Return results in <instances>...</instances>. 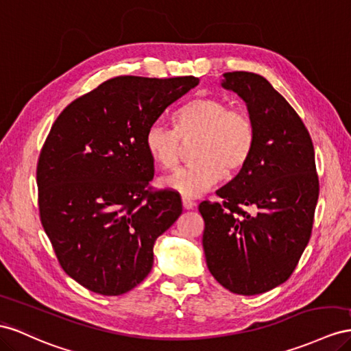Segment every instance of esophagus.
Here are the masks:
<instances>
[{
	"label": "esophagus",
	"mask_w": 351,
	"mask_h": 351,
	"mask_svg": "<svg viewBox=\"0 0 351 351\" xmlns=\"http://www.w3.org/2000/svg\"><path fill=\"white\" fill-rule=\"evenodd\" d=\"M182 204H183L184 210H192V208L195 206V202L192 201V199H189V197H183L182 199Z\"/></svg>",
	"instance_id": "obj_1"
}]
</instances>
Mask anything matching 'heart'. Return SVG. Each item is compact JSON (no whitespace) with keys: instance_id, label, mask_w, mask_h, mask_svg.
<instances>
[{"instance_id":"obj_1","label":"heart","mask_w":351,"mask_h":351,"mask_svg":"<svg viewBox=\"0 0 351 351\" xmlns=\"http://www.w3.org/2000/svg\"><path fill=\"white\" fill-rule=\"evenodd\" d=\"M176 130L155 122L145 132L150 159L162 168H173L182 150V141L195 137V160L176 169L162 184L184 197L205 193L224 174L239 173L252 155L257 128L241 109H230L226 100L201 96L191 100L174 117Z\"/></svg>"}]
</instances>
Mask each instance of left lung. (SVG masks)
Returning <instances> with one entry per match:
<instances>
[{"mask_svg": "<svg viewBox=\"0 0 351 351\" xmlns=\"http://www.w3.org/2000/svg\"><path fill=\"white\" fill-rule=\"evenodd\" d=\"M223 77V88L246 103L257 138L239 174L217 191L223 202L199 204L202 245L220 285L257 295L289 279L310 241L319 197L315 149L298 113L266 78L242 71Z\"/></svg>", "mask_w": 351, "mask_h": 351, "instance_id": "left-lung-1", "label": "left lung"}]
</instances>
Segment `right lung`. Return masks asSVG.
I'll list each match as a JSON object with an SVG mask.
<instances>
[{"mask_svg":"<svg viewBox=\"0 0 351 351\" xmlns=\"http://www.w3.org/2000/svg\"><path fill=\"white\" fill-rule=\"evenodd\" d=\"M199 84L195 77H117L66 106L36 165L38 206L62 269L100 295H121L154 266L158 236L183 211L150 191L145 132Z\"/></svg>","mask_w":351,"mask_h":351,"instance_id":"obj_1","label":"right lung"}]
</instances>
